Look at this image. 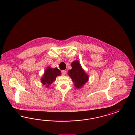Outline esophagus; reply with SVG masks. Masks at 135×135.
<instances>
[{
  "label": "esophagus",
  "instance_id": "1",
  "mask_svg": "<svg viewBox=\"0 0 135 135\" xmlns=\"http://www.w3.org/2000/svg\"><path fill=\"white\" fill-rule=\"evenodd\" d=\"M61 74H62V75H66V70H62V71H61Z\"/></svg>",
  "mask_w": 135,
  "mask_h": 135
}]
</instances>
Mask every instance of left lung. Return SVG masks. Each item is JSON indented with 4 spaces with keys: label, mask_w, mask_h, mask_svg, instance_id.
<instances>
[{
    "label": "left lung",
    "mask_w": 135,
    "mask_h": 135,
    "mask_svg": "<svg viewBox=\"0 0 135 135\" xmlns=\"http://www.w3.org/2000/svg\"><path fill=\"white\" fill-rule=\"evenodd\" d=\"M71 66L72 69L68 71V74L71 79L75 87L80 89L88 81L89 76L82 68L79 60L74 61Z\"/></svg>",
    "instance_id": "left-lung-1"
}]
</instances>
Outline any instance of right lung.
<instances>
[{"label": "right lung", "instance_id": "right-lung-1", "mask_svg": "<svg viewBox=\"0 0 135 135\" xmlns=\"http://www.w3.org/2000/svg\"><path fill=\"white\" fill-rule=\"evenodd\" d=\"M61 74L60 70L57 68L52 69L49 66L45 69V73L40 79L41 83L42 85H46V88H49L56 79L57 76L60 75Z\"/></svg>", "mask_w": 135, "mask_h": 135}]
</instances>
